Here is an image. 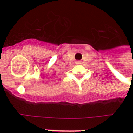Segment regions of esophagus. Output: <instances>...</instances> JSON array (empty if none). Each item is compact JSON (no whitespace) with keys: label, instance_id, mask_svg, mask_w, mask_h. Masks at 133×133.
<instances>
[{"label":"esophagus","instance_id":"1","mask_svg":"<svg viewBox=\"0 0 133 133\" xmlns=\"http://www.w3.org/2000/svg\"><path fill=\"white\" fill-rule=\"evenodd\" d=\"M81 62L80 61H76V63H77V64H81Z\"/></svg>","mask_w":133,"mask_h":133}]
</instances>
